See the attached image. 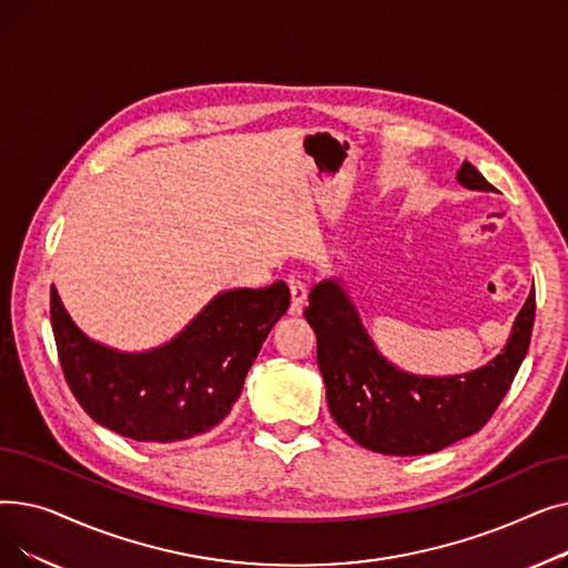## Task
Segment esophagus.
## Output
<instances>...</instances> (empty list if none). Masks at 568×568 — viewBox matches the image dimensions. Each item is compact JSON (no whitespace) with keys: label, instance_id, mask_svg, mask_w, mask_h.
<instances>
[{"label":"esophagus","instance_id":"obj_1","mask_svg":"<svg viewBox=\"0 0 568 568\" xmlns=\"http://www.w3.org/2000/svg\"><path fill=\"white\" fill-rule=\"evenodd\" d=\"M306 296H308V287L306 283H302L300 278H290V313L300 315L306 306Z\"/></svg>","mask_w":568,"mask_h":568}]
</instances>
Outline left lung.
<instances>
[{"label": "left lung", "instance_id": "1", "mask_svg": "<svg viewBox=\"0 0 568 568\" xmlns=\"http://www.w3.org/2000/svg\"><path fill=\"white\" fill-rule=\"evenodd\" d=\"M456 176L469 191H497L469 161ZM534 311L531 287L509 341L495 359L446 377L412 375L386 362L336 278L311 290L304 317L317 336V366L334 422L364 449L386 456H422L488 424L525 359Z\"/></svg>", "mask_w": 568, "mask_h": 568}]
</instances>
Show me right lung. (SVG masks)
<instances>
[{
	"label": "right lung",
	"mask_w": 568,
	"mask_h": 568,
	"mask_svg": "<svg viewBox=\"0 0 568 568\" xmlns=\"http://www.w3.org/2000/svg\"><path fill=\"white\" fill-rule=\"evenodd\" d=\"M287 306L283 281L227 290L170 343L119 352L87 338L50 287L59 364L80 407L116 435L161 444L202 435L225 419Z\"/></svg>",
	"instance_id": "1"
}]
</instances>
